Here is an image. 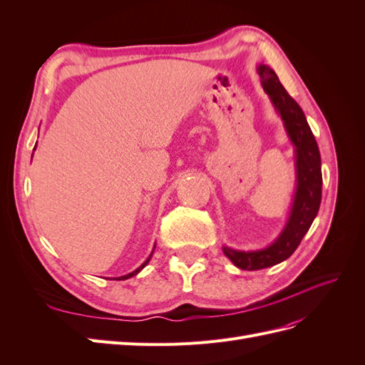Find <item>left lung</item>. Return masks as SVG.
<instances>
[{"instance_id":"left-lung-1","label":"left lung","mask_w":365,"mask_h":365,"mask_svg":"<svg viewBox=\"0 0 365 365\" xmlns=\"http://www.w3.org/2000/svg\"><path fill=\"white\" fill-rule=\"evenodd\" d=\"M257 73L263 91L269 96L274 109L282 117L286 134L294 146L297 187L289 217L282 233L271 245L254 251L222 247L224 254L235 263V267L247 271L274 267L292 256L318 213L323 185L322 157L303 109L284 90L277 74L268 65L260 63Z\"/></svg>"}]
</instances>
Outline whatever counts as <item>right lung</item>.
<instances>
[{
	"label": "right lung",
	"instance_id": "obj_1",
	"mask_svg": "<svg viewBox=\"0 0 365 365\" xmlns=\"http://www.w3.org/2000/svg\"><path fill=\"white\" fill-rule=\"evenodd\" d=\"M152 254H153V251L150 252V256H149V257L146 259V262H145V263H143V264H141V267H138V268H137L135 271H132V272H129V274H126V275H121V277H115L114 280H126V279H130V277H134V275H137V274H138V272H140V271H141L143 268H145V267H146V264L149 263V260H150V257H152Z\"/></svg>",
	"mask_w": 365,
	"mask_h": 365
}]
</instances>
